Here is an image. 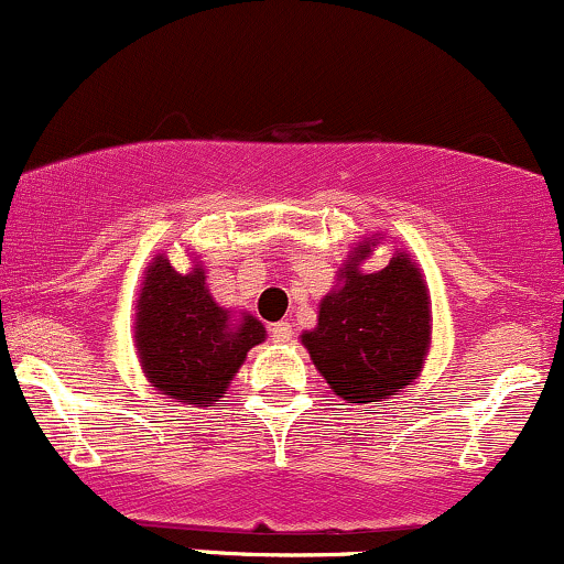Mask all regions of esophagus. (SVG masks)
Segmentation results:
<instances>
[{
  "label": "esophagus",
  "mask_w": 564,
  "mask_h": 564,
  "mask_svg": "<svg viewBox=\"0 0 564 564\" xmlns=\"http://www.w3.org/2000/svg\"><path fill=\"white\" fill-rule=\"evenodd\" d=\"M270 336H273L275 341H289L294 332H291L289 323H275V326H270Z\"/></svg>",
  "instance_id": "1"
}]
</instances>
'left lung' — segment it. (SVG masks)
Wrapping results in <instances>:
<instances>
[{
	"mask_svg": "<svg viewBox=\"0 0 564 564\" xmlns=\"http://www.w3.org/2000/svg\"><path fill=\"white\" fill-rule=\"evenodd\" d=\"M377 238L355 246L339 270L341 286L321 300L318 326L302 345L334 394L379 403L403 392L422 371L432 339L430 291L419 264L398 251L387 268L364 273Z\"/></svg>",
	"mask_w": 564,
	"mask_h": 564,
	"instance_id": "left-lung-1",
	"label": "left lung"
}]
</instances>
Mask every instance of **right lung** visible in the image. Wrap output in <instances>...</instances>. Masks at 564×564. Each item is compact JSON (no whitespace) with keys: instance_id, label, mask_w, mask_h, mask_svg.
Listing matches in <instances>:
<instances>
[{"instance_id":"add662e5","label":"right lung","mask_w":564,"mask_h":564,"mask_svg":"<svg viewBox=\"0 0 564 564\" xmlns=\"http://www.w3.org/2000/svg\"><path fill=\"white\" fill-rule=\"evenodd\" d=\"M142 373L174 403L209 405L223 398L246 352L264 341L254 315L219 307L200 264L177 273L164 254L148 264L134 313Z\"/></svg>"}]
</instances>
